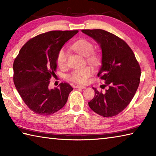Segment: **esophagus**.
Listing matches in <instances>:
<instances>
[{
    "instance_id": "obj_1",
    "label": "esophagus",
    "mask_w": 156,
    "mask_h": 156,
    "mask_svg": "<svg viewBox=\"0 0 156 156\" xmlns=\"http://www.w3.org/2000/svg\"><path fill=\"white\" fill-rule=\"evenodd\" d=\"M76 88H77V89H87L86 87L84 86H81V85H76Z\"/></svg>"
}]
</instances>
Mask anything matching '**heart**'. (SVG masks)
<instances>
[{
    "mask_svg": "<svg viewBox=\"0 0 156 156\" xmlns=\"http://www.w3.org/2000/svg\"><path fill=\"white\" fill-rule=\"evenodd\" d=\"M72 48L82 56H86L88 63L92 65H98L100 62V56L97 53L93 52V44L87 39H79L72 45ZM68 52L64 48L58 51L56 56V63L60 67H64L66 66ZM93 69L90 67H85L81 69H78L69 73L67 76L70 81L73 83L86 84L89 83L90 76L93 74Z\"/></svg>",
    "mask_w": 156,
    "mask_h": 156,
    "instance_id": "heart-1",
    "label": "heart"
}]
</instances>
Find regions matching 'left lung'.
<instances>
[{"label": "left lung", "mask_w": 156, "mask_h": 156, "mask_svg": "<svg viewBox=\"0 0 156 156\" xmlns=\"http://www.w3.org/2000/svg\"><path fill=\"white\" fill-rule=\"evenodd\" d=\"M100 46L101 66L98 76L108 89L99 92L89 103L93 111L104 117L122 112L134 98L140 83L141 71L132 49L123 39L102 29L82 30Z\"/></svg>", "instance_id": "1"}]
</instances>
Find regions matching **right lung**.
I'll return each mask as SVG.
<instances>
[{
    "instance_id": "add662e5",
    "label": "right lung",
    "mask_w": 156,
    "mask_h": 156,
    "mask_svg": "<svg viewBox=\"0 0 156 156\" xmlns=\"http://www.w3.org/2000/svg\"><path fill=\"white\" fill-rule=\"evenodd\" d=\"M78 30H52L25 44L14 61L13 82L24 103L36 114L50 115L66 104L73 88L66 83L49 89L58 51Z\"/></svg>"
}]
</instances>
